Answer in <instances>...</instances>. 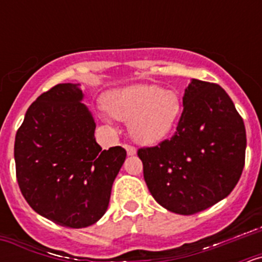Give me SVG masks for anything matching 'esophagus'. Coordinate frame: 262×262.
Segmentation results:
<instances>
[{"instance_id": "1", "label": "esophagus", "mask_w": 262, "mask_h": 262, "mask_svg": "<svg viewBox=\"0 0 262 262\" xmlns=\"http://www.w3.org/2000/svg\"><path fill=\"white\" fill-rule=\"evenodd\" d=\"M124 149L127 151V155H128V156H134V155H136V149L135 147H133V145L124 144Z\"/></svg>"}]
</instances>
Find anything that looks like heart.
I'll use <instances>...</instances> for the list:
<instances>
[{
	"label": "heart",
	"instance_id": "b5f03b06",
	"mask_svg": "<svg viewBox=\"0 0 262 262\" xmlns=\"http://www.w3.org/2000/svg\"><path fill=\"white\" fill-rule=\"evenodd\" d=\"M111 117L128 122L129 135L142 144H156L172 133L181 115L174 90L157 85L134 84L115 88L103 97Z\"/></svg>",
	"mask_w": 262,
	"mask_h": 262
}]
</instances>
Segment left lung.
I'll return each mask as SVG.
<instances>
[{"label": "left lung", "instance_id": "8db88e82", "mask_svg": "<svg viewBox=\"0 0 262 262\" xmlns=\"http://www.w3.org/2000/svg\"><path fill=\"white\" fill-rule=\"evenodd\" d=\"M174 135L138 151L148 189L164 209L193 215L224 200L240 180L247 135L232 99L216 84L185 89Z\"/></svg>", "mask_w": 262, "mask_h": 262}]
</instances>
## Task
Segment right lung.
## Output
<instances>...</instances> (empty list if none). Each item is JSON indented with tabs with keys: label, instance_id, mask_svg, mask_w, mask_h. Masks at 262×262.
Segmentation results:
<instances>
[{
	"label": "right lung",
	"instance_id": "obj_1",
	"mask_svg": "<svg viewBox=\"0 0 262 262\" xmlns=\"http://www.w3.org/2000/svg\"><path fill=\"white\" fill-rule=\"evenodd\" d=\"M80 84H59L26 111L14 143L17 181L31 209L56 224L89 227L103 216L126 160L122 147L103 151Z\"/></svg>",
	"mask_w": 262,
	"mask_h": 262
}]
</instances>
